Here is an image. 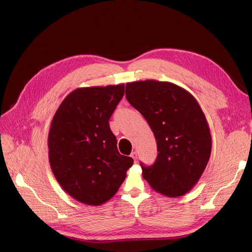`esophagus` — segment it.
Masks as SVG:
<instances>
[{"mask_svg": "<svg viewBox=\"0 0 252 252\" xmlns=\"http://www.w3.org/2000/svg\"><path fill=\"white\" fill-rule=\"evenodd\" d=\"M130 156H131V158H133V159L135 160V162H137V160H138V154H137V152H131V154H130Z\"/></svg>", "mask_w": 252, "mask_h": 252, "instance_id": "1", "label": "esophagus"}]
</instances>
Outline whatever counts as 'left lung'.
I'll list each match as a JSON object with an SVG mask.
<instances>
[{"label": "left lung", "instance_id": "8db88e82", "mask_svg": "<svg viewBox=\"0 0 252 252\" xmlns=\"http://www.w3.org/2000/svg\"><path fill=\"white\" fill-rule=\"evenodd\" d=\"M126 97L146 119L157 142L155 163H141L143 178L167 197L190 192L211 152L210 130L199 103L184 88L156 79L127 83Z\"/></svg>", "mask_w": 252, "mask_h": 252}]
</instances>
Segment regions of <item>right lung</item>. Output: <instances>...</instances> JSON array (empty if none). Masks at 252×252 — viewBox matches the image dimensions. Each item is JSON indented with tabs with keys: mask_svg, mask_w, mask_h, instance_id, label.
I'll return each instance as SVG.
<instances>
[{
	"mask_svg": "<svg viewBox=\"0 0 252 252\" xmlns=\"http://www.w3.org/2000/svg\"><path fill=\"white\" fill-rule=\"evenodd\" d=\"M124 94V84L77 88L53 116L50 166L62 189L81 203L98 206L110 200L134 163L119 154L108 123Z\"/></svg>",
	"mask_w": 252,
	"mask_h": 252,
	"instance_id": "1",
	"label": "right lung"
}]
</instances>
